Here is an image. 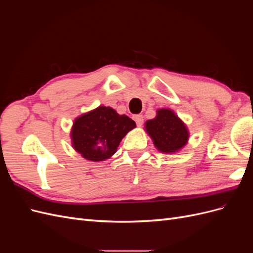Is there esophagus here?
<instances>
[{"instance_id": "1", "label": "esophagus", "mask_w": 253, "mask_h": 253, "mask_svg": "<svg viewBox=\"0 0 253 253\" xmlns=\"http://www.w3.org/2000/svg\"><path fill=\"white\" fill-rule=\"evenodd\" d=\"M133 119L135 120V122H136V125H137V126H142V124H143V116H142V115H140V114H138V115H134V116H133Z\"/></svg>"}]
</instances>
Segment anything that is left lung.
I'll return each instance as SVG.
<instances>
[{
  "label": "left lung",
  "instance_id": "8db88e82",
  "mask_svg": "<svg viewBox=\"0 0 253 253\" xmlns=\"http://www.w3.org/2000/svg\"><path fill=\"white\" fill-rule=\"evenodd\" d=\"M156 149L166 154L181 150L188 142L189 131L181 119L169 109H159L154 119L144 124Z\"/></svg>",
  "mask_w": 253,
  "mask_h": 253
}]
</instances>
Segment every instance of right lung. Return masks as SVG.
<instances>
[{"label": "right lung", "mask_w": 253, "mask_h": 253, "mask_svg": "<svg viewBox=\"0 0 253 253\" xmlns=\"http://www.w3.org/2000/svg\"><path fill=\"white\" fill-rule=\"evenodd\" d=\"M136 126L126 115L100 105L76 118L71 132L73 148L90 162H103L117 151L122 138Z\"/></svg>", "instance_id": "obj_1"}]
</instances>
